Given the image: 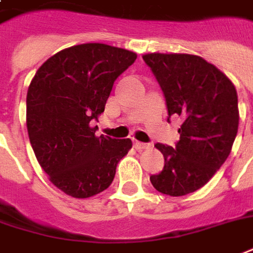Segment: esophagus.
I'll return each instance as SVG.
<instances>
[{
	"label": "esophagus",
	"instance_id": "obj_1",
	"mask_svg": "<svg viewBox=\"0 0 253 253\" xmlns=\"http://www.w3.org/2000/svg\"><path fill=\"white\" fill-rule=\"evenodd\" d=\"M133 146H135L137 150H146V149H150V147H151V144L150 143H143V142H137V140H135Z\"/></svg>",
	"mask_w": 253,
	"mask_h": 253
}]
</instances>
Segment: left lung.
<instances>
[{
  "mask_svg": "<svg viewBox=\"0 0 253 253\" xmlns=\"http://www.w3.org/2000/svg\"><path fill=\"white\" fill-rule=\"evenodd\" d=\"M143 60L163 90L168 123L183 120L175 147L157 143L164 169L150 176L163 194L180 197L201 189L227 160L238 130V97L233 83L203 57L147 53Z\"/></svg>",
  "mask_w": 253,
  "mask_h": 253,
  "instance_id": "1",
  "label": "left lung"
}]
</instances>
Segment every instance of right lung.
Segmentation results:
<instances>
[{
	"mask_svg": "<svg viewBox=\"0 0 253 253\" xmlns=\"http://www.w3.org/2000/svg\"><path fill=\"white\" fill-rule=\"evenodd\" d=\"M136 53L106 43L57 52L38 69L27 90V130L38 163L66 194L88 198L109 187L130 139L95 136L97 120L118 77Z\"/></svg>",
	"mask_w": 253,
	"mask_h": 253,
	"instance_id": "add662e5",
	"label": "right lung"
}]
</instances>
